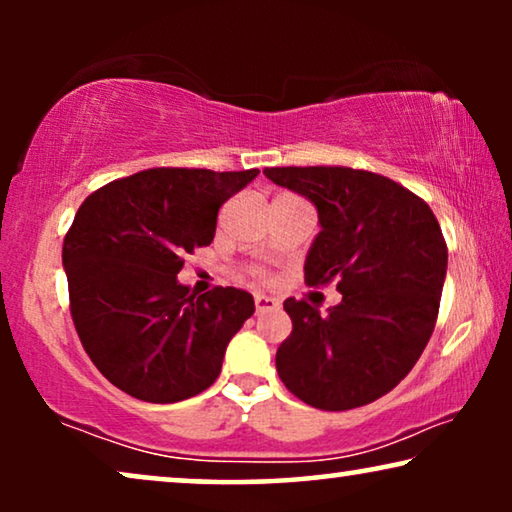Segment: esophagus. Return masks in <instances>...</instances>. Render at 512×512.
Here are the masks:
<instances>
[{
    "instance_id": "esophagus-1",
    "label": "esophagus",
    "mask_w": 512,
    "mask_h": 512,
    "mask_svg": "<svg viewBox=\"0 0 512 512\" xmlns=\"http://www.w3.org/2000/svg\"><path fill=\"white\" fill-rule=\"evenodd\" d=\"M254 305H256V312H258V314L279 310V300L270 298V296H256V298H254Z\"/></svg>"
}]
</instances>
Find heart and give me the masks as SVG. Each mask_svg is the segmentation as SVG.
<instances>
[{"instance_id":"b5f03b06","label":"heart","mask_w":512,"mask_h":512,"mask_svg":"<svg viewBox=\"0 0 512 512\" xmlns=\"http://www.w3.org/2000/svg\"><path fill=\"white\" fill-rule=\"evenodd\" d=\"M254 277H256V279H265V275H263L261 270H254Z\"/></svg>"}]
</instances>
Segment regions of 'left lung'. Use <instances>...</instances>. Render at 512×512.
Wrapping results in <instances>:
<instances>
[{
  "label": "left lung",
  "instance_id": "8db88e82",
  "mask_svg": "<svg viewBox=\"0 0 512 512\" xmlns=\"http://www.w3.org/2000/svg\"><path fill=\"white\" fill-rule=\"evenodd\" d=\"M314 202L321 233L305 284L338 282L342 303L319 314L284 300L293 331L277 349L284 387L319 410L373 403L410 373L438 319L447 244L431 207L394 179L340 165L265 167Z\"/></svg>",
  "mask_w": 512,
  "mask_h": 512
}]
</instances>
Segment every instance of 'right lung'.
I'll use <instances>...</instances> for the list:
<instances>
[{
  "label": "right lung",
  "mask_w": 512,
  "mask_h": 512,
  "mask_svg": "<svg viewBox=\"0 0 512 512\" xmlns=\"http://www.w3.org/2000/svg\"><path fill=\"white\" fill-rule=\"evenodd\" d=\"M256 174L151 167L81 202L62 244L69 312L90 361L125 394L177 403L219 377L254 298L233 286L195 296L177 275Z\"/></svg>",
  "instance_id": "obj_1"
}]
</instances>
